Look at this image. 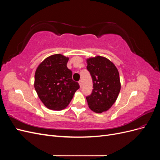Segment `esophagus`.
<instances>
[{
    "instance_id": "1",
    "label": "esophagus",
    "mask_w": 160,
    "mask_h": 160,
    "mask_svg": "<svg viewBox=\"0 0 160 160\" xmlns=\"http://www.w3.org/2000/svg\"><path fill=\"white\" fill-rule=\"evenodd\" d=\"M79 84L80 87H81V80H79Z\"/></svg>"
}]
</instances>
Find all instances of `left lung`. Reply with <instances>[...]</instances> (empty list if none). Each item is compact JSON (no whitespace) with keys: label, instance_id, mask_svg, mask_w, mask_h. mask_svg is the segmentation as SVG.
I'll return each instance as SVG.
<instances>
[{"label":"left lung","instance_id":"obj_1","mask_svg":"<svg viewBox=\"0 0 160 160\" xmlns=\"http://www.w3.org/2000/svg\"><path fill=\"white\" fill-rule=\"evenodd\" d=\"M87 62L93 89L86 99L92 111L102 113L108 110L118 98L121 89L119 72L112 62L103 57L90 58Z\"/></svg>","mask_w":160,"mask_h":160}]
</instances>
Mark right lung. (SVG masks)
<instances>
[{
  "label": "right lung",
  "instance_id": "obj_1",
  "mask_svg": "<svg viewBox=\"0 0 160 160\" xmlns=\"http://www.w3.org/2000/svg\"><path fill=\"white\" fill-rule=\"evenodd\" d=\"M68 57L61 54L51 55L38 65L35 75V89L47 108L61 110L69 104L80 86L72 79L67 68Z\"/></svg>",
  "mask_w": 160,
  "mask_h": 160
}]
</instances>
